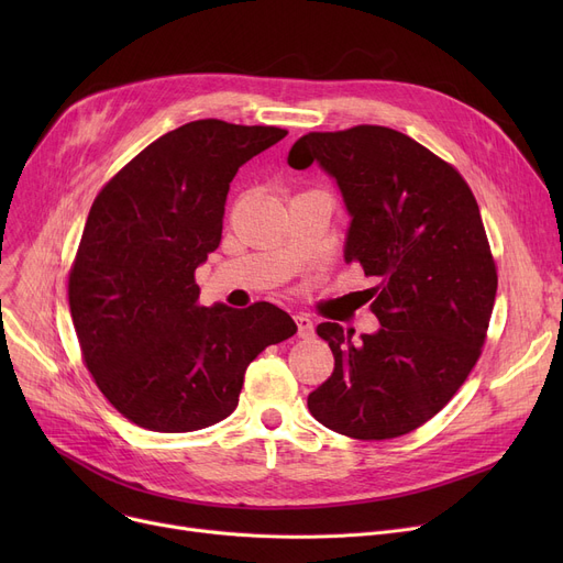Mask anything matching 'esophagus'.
<instances>
[{"instance_id": "1", "label": "esophagus", "mask_w": 563, "mask_h": 563, "mask_svg": "<svg viewBox=\"0 0 563 563\" xmlns=\"http://www.w3.org/2000/svg\"><path fill=\"white\" fill-rule=\"evenodd\" d=\"M294 321H297V329H299V338L301 340H310L314 335V323L308 314H294Z\"/></svg>"}]
</instances>
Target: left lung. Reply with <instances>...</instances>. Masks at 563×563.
<instances>
[{"label": "left lung", "mask_w": 563, "mask_h": 563, "mask_svg": "<svg viewBox=\"0 0 563 563\" xmlns=\"http://www.w3.org/2000/svg\"><path fill=\"white\" fill-rule=\"evenodd\" d=\"M287 162H319L335 177L351 214L344 257L378 280L374 335L317 327L335 367L308 397L312 418L356 440L416 431L456 395L486 342L497 266L475 194L452 164L380 125L308 132Z\"/></svg>", "instance_id": "1"}]
</instances>
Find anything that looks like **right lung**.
I'll return each instance as SVG.
<instances>
[{
    "label": "right lung",
    "instance_id": "1",
    "mask_svg": "<svg viewBox=\"0 0 563 563\" xmlns=\"http://www.w3.org/2000/svg\"><path fill=\"white\" fill-rule=\"evenodd\" d=\"M205 118L128 162L96 196L68 274L81 358L136 427L198 431L240 404L246 367L297 333L274 303H198L196 266L219 249L234 173L285 139Z\"/></svg>",
    "mask_w": 563,
    "mask_h": 563
}]
</instances>
